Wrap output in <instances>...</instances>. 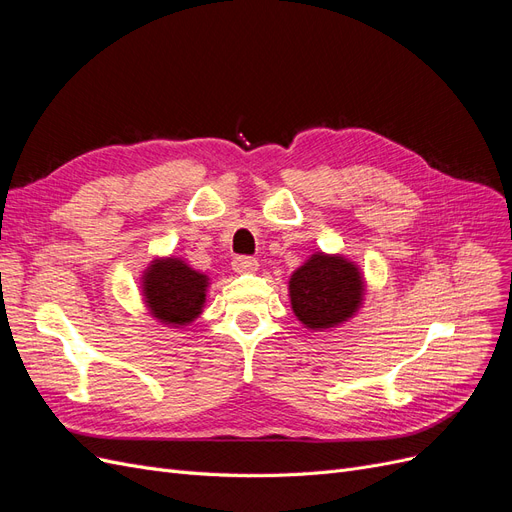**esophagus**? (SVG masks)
<instances>
[{"mask_svg":"<svg viewBox=\"0 0 512 512\" xmlns=\"http://www.w3.org/2000/svg\"><path fill=\"white\" fill-rule=\"evenodd\" d=\"M232 269L237 273H254L258 269V260L252 256H235V260H232Z\"/></svg>","mask_w":512,"mask_h":512,"instance_id":"obj_1","label":"esophagus"}]
</instances>
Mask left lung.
<instances>
[{"label": "left lung", "mask_w": 512, "mask_h": 512, "mask_svg": "<svg viewBox=\"0 0 512 512\" xmlns=\"http://www.w3.org/2000/svg\"><path fill=\"white\" fill-rule=\"evenodd\" d=\"M363 301V280L342 256L314 254L290 277V303L307 329L322 331L348 320Z\"/></svg>", "instance_id": "left-lung-1"}]
</instances>
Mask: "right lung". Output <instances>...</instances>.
<instances>
[{
	"label": "right lung",
	"instance_id": "obj_1",
	"mask_svg": "<svg viewBox=\"0 0 512 512\" xmlns=\"http://www.w3.org/2000/svg\"><path fill=\"white\" fill-rule=\"evenodd\" d=\"M145 299L151 314L166 324H188L203 312L207 275L183 260H156L143 277Z\"/></svg>",
	"mask_w": 512,
	"mask_h": 512
}]
</instances>
